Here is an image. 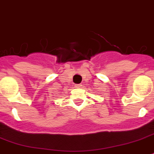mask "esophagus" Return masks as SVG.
<instances>
[{
  "label": "esophagus",
  "mask_w": 154,
  "mask_h": 154,
  "mask_svg": "<svg viewBox=\"0 0 154 154\" xmlns=\"http://www.w3.org/2000/svg\"><path fill=\"white\" fill-rule=\"evenodd\" d=\"M75 87L76 88H80V87H82V84H75Z\"/></svg>",
  "instance_id": "1"
}]
</instances>
